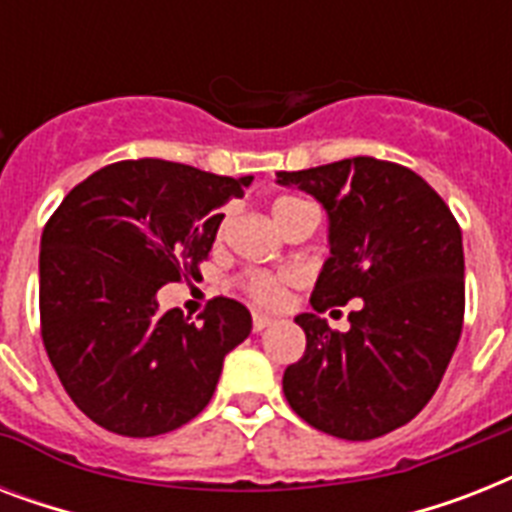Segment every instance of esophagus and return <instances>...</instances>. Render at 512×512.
<instances>
[{"mask_svg":"<svg viewBox=\"0 0 512 512\" xmlns=\"http://www.w3.org/2000/svg\"><path fill=\"white\" fill-rule=\"evenodd\" d=\"M273 324V319L271 316H265V313H255V316H252V329H255V332H263V329H268Z\"/></svg>","mask_w":512,"mask_h":512,"instance_id":"obj_1","label":"esophagus"}]
</instances>
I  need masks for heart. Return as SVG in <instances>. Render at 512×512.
Instances as JSON below:
<instances>
[{"label": "heart", "mask_w": 512, "mask_h": 512, "mask_svg": "<svg viewBox=\"0 0 512 512\" xmlns=\"http://www.w3.org/2000/svg\"><path fill=\"white\" fill-rule=\"evenodd\" d=\"M300 207H308L305 201L289 199V196H281V199L273 201V217L276 223H281L289 212H295ZM289 276H273V273H247L241 279V287L247 292L257 305H279L287 295Z\"/></svg>", "instance_id": "1"}]
</instances>
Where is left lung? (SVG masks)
<instances>
[{"instance_id":"8db88e82","label":"left lung","mask_w":512,"mask_h":512,"mask_svg":"<svg viewBox=\"0 0 512 512\" xmlns=\"http://www.w3.org/2000/svg\"><path fill=\"white\" fill-rule=\"evenodd\" d=\"M279 183L311 193L329 215L313 311L359 300L348 333L315 313L297 316L305 353L284 372V396L329 436H385L422 412L460 342V225L417 172L372 156L279 172Z\"/></svg>"}]
</instances>
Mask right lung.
I'll list each match as a JSON object with an SVG mask.
<instances>
[{"mask_svg": "<svg viewBox=\"0 0 512 512\" xmlns=\"http://www.w3.org/2000/svg\"><path fill=\"white\" fill-rule=\"evenodd\" d=\"M249 183L162 159L116 162L76 185L47 220L44 350L71 401L100 428L162 436L209 404L252 316L215 297L193 324L177 308L159 313L156 292L199 273L223 220L217 209Z\"/></svg>", "mask_w": 512, "mask_h": 512, "instance_id": "1", "label": "right lung"}]
</instances>
